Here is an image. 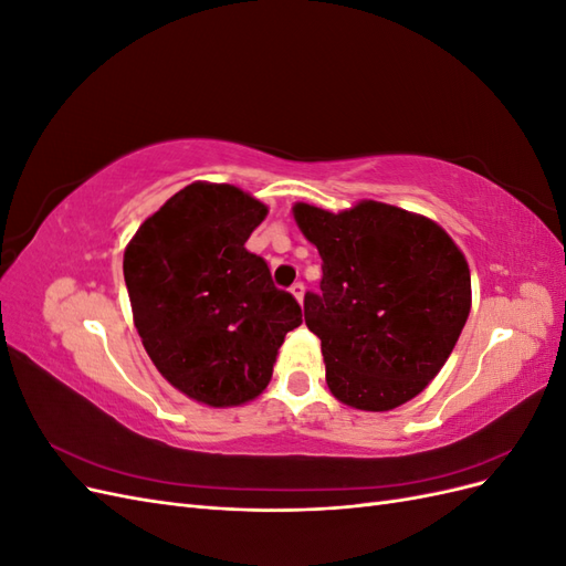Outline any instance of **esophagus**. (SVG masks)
<instances>
[{
	"mask_svg": "<svg viewBox=\"0 0 566 566\" xmlns=\"http://www.w3.org/2000/svg\"><path fill=\"white\" fill-rule=\"evenodd\" d=\"M290 293H293L295 297H297V302H302L304 300V283H293V287H290Z\"/></svg>",
	"mask_w": 566,
	"mask_h": 566,
	"instance_id": "obj_1",
	"label": "esophagus"
}]
</instances>
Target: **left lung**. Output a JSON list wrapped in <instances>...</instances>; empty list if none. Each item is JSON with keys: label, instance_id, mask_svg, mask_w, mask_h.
Wrapping results in <instances>:
<instances>
[{"label": "left lung", "instance_id": "8db88e82", "mask_svg": "<svg viewBox=\"0 0 566 566\" xmlns=\"http://www.w3.org/2000/svg\"><path fill=\"white\" fill-rule=\"evenodd\" d=\"M293 214L323 260L304 321L321 339L333 397L358 410L418 397L470 316L465 254L432 219L385 202L337 214L297 202Z\"/></svg>", "mask_w": 566, "mask_h": 566}]
</instances>
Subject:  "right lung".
<instances>
[{
	"mask_svg": "<svg viewBox=\"0 0 566 566\" xmlns=\"http://www.w3.org/2000/svg\"><path fill=\"white\" fill-rule=\"evenodd\" d=\"M266 205L196 181L150 214L125 250L134 325L150 361L186 397L241 406L266 389L285 335L302 323L245 243Z\"/></svg>",
	"mask_w": 566,
	"mask_h": 566,
	"instance_id": "obj_1",
	"label": "right lung"
}]
</instances>
